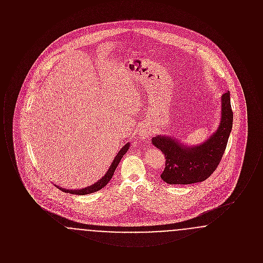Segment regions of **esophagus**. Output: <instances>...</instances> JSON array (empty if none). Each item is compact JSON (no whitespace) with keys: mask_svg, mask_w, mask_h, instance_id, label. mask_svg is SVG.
I'll use <instances>...</instances> for the list:
<instances>
[{"mask_svg":"<svg viewBox=\"0 0 263 263\" xmlns=\"http://www.w3.org/2000/svg\"><path fill=\"white\" fill-rule=\"evenodd\" d=\"M139 134H140V136L141 138H143V139H147L148 137H150L151 136V131L150 130H148V129H146V128H141L140 129V131H139Z\"/></svg>","mask_w":263,"mask_h":263,"instance_id":"34e87169","label":"esophagus"}]
</instances>
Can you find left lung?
<instances>
[{"label":"left lung","mask_w":263,"mask_h":263,"mask_svg":"<svg viewBox=\"0 0 263 263\" xmlns=\"http://www.w3.org/2000/svg\"><path fill=\"white\" fill-rule=\"evenodd\" d=\"M233 127L230 92L222 96V117L217 131L199 146L186 147L177 140L164 136L152 139L163 152L165 164L161 177L168 184L201 182L212 175L222 160Z\"/></svg>","instance_id":"8db88e82"}]
</instances>
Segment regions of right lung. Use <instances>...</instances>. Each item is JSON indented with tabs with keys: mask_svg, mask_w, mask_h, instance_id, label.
Returning <instances> with one entry per match:
<instances>
[{
	"mask_svg": "<svg viewBox=\"0 0 263 263\" xmlns=\"http://www.w3.org/2000/svg\"><path fill=\"white\" fill-rule=\"evenodd\" d=\"M129 146H130L129 143H127L125 146L118 152L117 156L114 158L112 163H111L109 170L107 171V173L98 182H96L95 184H92V185H90L88 187L82 188V189H78V190H69V189H65V188L59 187V186H57V187L59 188L60 190L64 191V192L71 193V194H77V195H86V194H89V193L99 191L101 188L104 187L109 182V180L112 178L113 174H114L118 163H120V161H121L122 157L125 155L126 152L129 150Z\"/></svg>",
	"mask_w": 263,
	"mask_h": 263,
	"instance_id": "right-lung-1",
	"label": "right lung"
}]
</instances>
